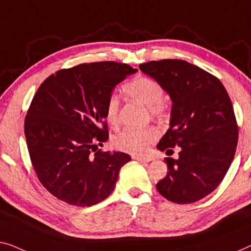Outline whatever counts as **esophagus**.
Masks as SVG:
<instances>
[{
	"instance_id": "obj_1",
	"label": "esophagus",
	"mask_w": 251,
	"mask_h": 251,
	"mask_svg": "<svg viewBox=\"0 0 251 251\" xmlns=\"http://www.w3.org/2000/svg\"><path fill=\"white\" fill-rule=\"evenodd\" d=\"M134 159L139 160V161H142V162H149L151 161V158L149 157H143V156H133Z\"/></svg>"
}]
</instances>
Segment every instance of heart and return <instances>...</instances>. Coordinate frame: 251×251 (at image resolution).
<instances>
[{"instance_id":"obj_1","label":"heart","mask_w":251,"mask_h":251,"mask_svg":"<svg viewBox=\"0 0 251 251\" xmlns=\"http://www.w3.org/2000/svg\"><path fill=\"white\" fill-rule=\"evenodd\" d=\"M127 97L139 101L149 109L151 116L158 119H164L169 114V107L162 97L165 89L158 80L148 76H137L130 79L123 86ZM105 119L111 126L119 124V99L110 95L105 103ZM158 137V130L152 126L126 127L112 140L116 149L128 153H142L150 143Z\"/></svg>"}]
</instances>
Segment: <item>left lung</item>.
Segmentation results:
<instances>
[{"label":"left lung","instance_id":"1","mask_svg":"<svg viewBox=\"0 0 251 251\" xmlns=\"http://www.w3.org/2000/svg\"><path fill=\"white\" fill-rule=\"evenodd\" d=\"M158 80L173 101L171 126L157 148L178 159L166 158L167 175L157 183L162 197L192 203L221 184L234 158L239 128L231 99L216 76L192 63L164 59L140 65Z\"/></svg>","mask_w":251,"mask_h":251}]
</instances>
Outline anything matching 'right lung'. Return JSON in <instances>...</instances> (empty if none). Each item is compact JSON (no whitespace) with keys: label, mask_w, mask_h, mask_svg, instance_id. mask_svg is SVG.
Returning a JSON list of instances; mask_svg holds the SVG:
<instances>
[{"label":"right lung","mask_w":251,"mask_h":251,"mask_svg":"<svg viewBox=\"0 0 251 251\" xmlns=\"http://www.w3.org/2000/svg\"><path fill=\"white\" fill-rule=\"evenodd\" d=\"M136 69L115 61L80 63L49 76L25 118L34 171L59 200L90 207L114 191L124 152L98 150L109 137L105 103L112 90Z\"/></svg>","instance_id":"right-lung-1"}]
</instances>
